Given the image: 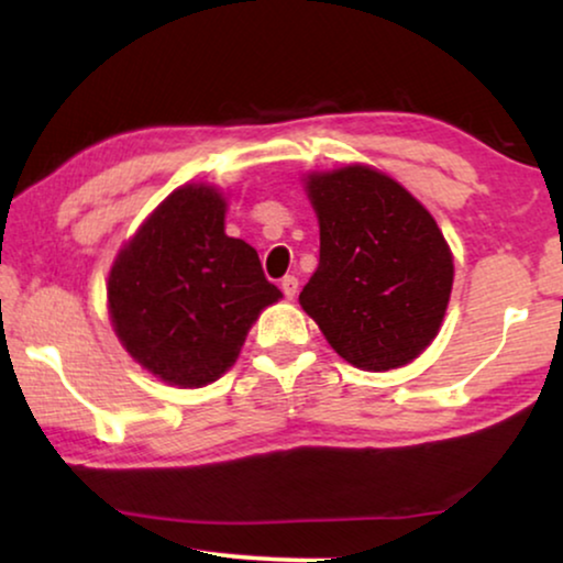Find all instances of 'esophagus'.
<instances>
[{
  "instance_id": "obj_1",
  "label": "esophagus",
  "mask_w": 563,
  "mask_h": 563,
  "mask_svg": "<svg viewBox=\"0 0 563 563\" xmlns=\"http://www.w3.org/2000/svg\"><path fill=\"white\" fill-rule=\"evenodd\" d=\"M279 287H282V291H284V297H287V299H295L297 289H299V282H297V276H284Z\"/></svg>"
}]
</instances>
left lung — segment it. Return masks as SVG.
Wrapping results in <instances>:
<instances>
[{"mask_svg": "<svg viewBox=\"0 0 563 563\" xmlns=\"http://www.w3.org/2000/svg\"><path fill=\"white\" fill-rule=\"evenodd\" d=\"M320 264L299 305L338 356L366 372L410 364L441 330L453 287L449 243L402 184L364 164L312 172Z\"/></svg>", "mask_w": 563, "mask_h": 563, "instance_id": "1", "label": "left lung"}]
</instances>
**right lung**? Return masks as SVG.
<instances>
[{"mask_svg":"<svg viewBox=\"0 0 563 563\" xmlns=\"http://www.w3.org/2000/svg\"><path fill=\"white\" fill-rule=\"evenodd\" d=\"M228 202L210 184H184L122 245L107 279L120 343L179 389L218 382L264 307L282 291L256 249L225 235Z\"/></svg>","mask_w":563,"mask_h":563,"instance_id":"1","label":"right lung"}]
</instances>
